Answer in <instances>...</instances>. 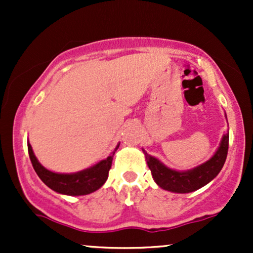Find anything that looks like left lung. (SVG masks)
<instances>
[{"instance_id":"left-lung-1","label":"left lung","mask_w":253,"mask_h":253,"mask_svg":"<svg viewBox=\"0 0 253 253\" xmlns=\"http://www.w3.org/2000/svg\"><path fill=\"white\" fill-rule=\"evenodd\" d=\"M228 132L222 135L216 152L211 159L187 171H177L168 168L156 157L150 156L143 149L145 159L153 179L162 189L177 194H187L205 187L221 171L228 152Z\"/></svg>"}]
</instances>
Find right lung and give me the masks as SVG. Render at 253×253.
Masks as SVG:
<instances>
[{
    "label": "right lung",
    "instance_id": "obj_1",
    "mask_svg": "<svg viewBox=\"0 0 253 253\" xmlns=\"http://www.w3.org/2000/svg\"><path fill=\"white\" fill-rule=\"evenodd\" d=\"M119 145L120 144L117 145L114 151L107 158L102 159V161L88 168V169L72 173H58L47 170L37 159L30 141L27 143V147L32 165H33L37 175L48 188H51L56 193L63 194V195L81 196L94 193L104 184V182L108 178V172L110 167H112L113 157H114V153L118 150Z\"/></svg>",
    "mask_w": 253,
    "mask_h": 253
}]
</instances>
